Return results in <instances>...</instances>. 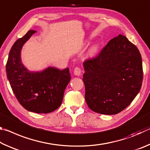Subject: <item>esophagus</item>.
<instances>
[{
	"mask_svg": "<svg viewBox=\"0 0 150 150\" xmlns=\"http://www.w3.org/2000/svg\"><path fill=\"white\" fill-rule=\"evenodd\" d=\"M73 73H74V75L76 76H80L81 74V71L80 69V68H79V67L75 68Z\"/></svg>",
	"mask_w": 150,
	"mask_h": 150,
	"instance_id": "34e87169",
	"label": "esophagus"
}]
</instances>
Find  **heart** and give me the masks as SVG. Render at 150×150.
Listing matches in <instances>:
<instances>
[{
	"instance_id": "1",
	"label": "heart",
	"mask_w": 150,
	"mask_h": 150,
	"mask_svg": "<svg viewBox=\"0 0 150 150\" xmlns=\"http://www.w3.org/2000/svg\"><path fill=\"white\" fill-rule=\"evenodd\" d=\"M100 48V45L98 43H95L91 46L88 50V57L93 58L95 57L98 54Z\"/></svg>"
}]
</instances>
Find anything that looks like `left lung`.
Masks as SVG:
<instances>
[{"label": "left lung", "instance_id": "left-lung-1", "mask_svg": "<svg viewBox=\"0 0 150 150\" xmlns=\"http://www.w3.org/2000/svg\"><path fill=\"white\" fill-rule=\"evenodd\" d=\"M85 100L102 115H116L130 105L143 80L141 54L123 35L114 38L98 56L83 63Z\"/></svg>", "mask_w": 150, "mask_h": 150}]
</instances>
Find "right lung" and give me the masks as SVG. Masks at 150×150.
Wrapping results in <instances>:
<instances>
[{
    "label": "right lung",
    "instance_id": "add662e5",
    "mask_svg": "<svg viewBox=\"0 0 150 150\" xmlns=\"http://www.w3.org/2000/svg\"><path fill=\"white\" fill-rule=\"evenodd\" d=\"M36 32L29 30L12 45L6 65L7 79L18 100L27 110L47 114L62 105L65 88L71 80L69 68L48 67L32 71L22 63V47Z\"/></svg>",
    "mask_w": 150,
    "mask_h": 150
}]
</instances>
